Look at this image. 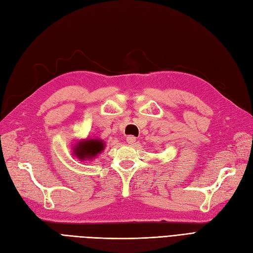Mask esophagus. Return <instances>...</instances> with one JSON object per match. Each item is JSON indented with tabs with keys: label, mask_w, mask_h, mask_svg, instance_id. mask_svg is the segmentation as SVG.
<instances>
[{
	"label": "esophagus",
	"mask_w": 253,
	"mask_h": 253,
	"mask_svg": "<svg viewBox=\"0 0 253 253\" xmlns=\"http://www.w3.org/2000/svg\"><path fill=\"white\" fill-rule=\"evenodd\" d=\"M126 141H127V143H129V144H133L135 142V137H133V135H127Z\"/></svg>",
	"instance_id": "34e87169"
}]
</instances>
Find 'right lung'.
Listing matches in <instances>:
<instances>
[{"mask_svg":"<svg viewBox=\"0 0 253 253\" xmlns=\"http://www.w3.org/2000/svg\"><path fill=\"white\" fill-rule=\"evenodd\" d=\"M103 148L105 146H103L101 140H86L85 142H81L79 145H77L74 154H76L79 159L92 158L102 152Z\"/></svg>","mask_w":253,"mask_h":253,"instance_id":"1","label":"right lung"}]
</instances>
